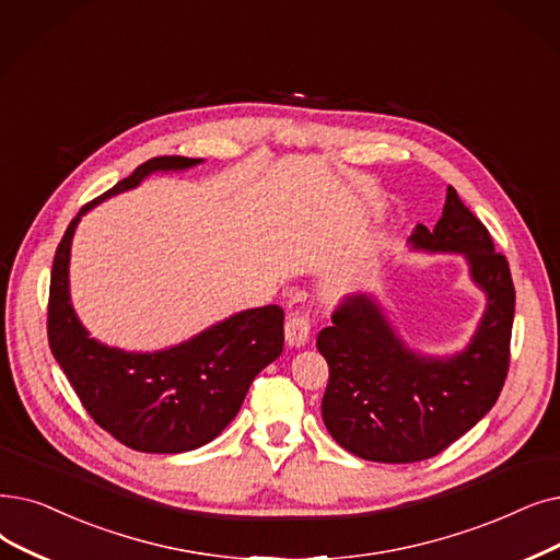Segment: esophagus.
Instances as JSON below:
<instances>
[{
  "instance_id": "obj_1",
  "label": "esophagus",
  "mask_w": 560,
  "mask_h": 560,
  "mask_svg": "<svg viewBox=\"0 0 560 560\" xmlns=\"http://www.w3.org/2000/svg\"><path fill=\"white\" fill-rule=\"evenodd\" d=\"M311 323L304 313H290L285 320V343L290 348H302L308 343Z\"/></svg>"
}]
</instances>
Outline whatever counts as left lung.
I'll return each instance as SVG.
<instances>
[{
	"instance_id": "obj_1",
	"label": "left lung",
	"mask_w": 560,
	"mask_h": 560,
	"mask_svg": "<svg viewBox=\"0 0 560 560\" xmlns=\"http://www.w3.org/2000/svg\"><path fill=\"white\" fill-rule=\"evenodd\" d=\"M407 245L421 254L465 258L485 308L469 343L451 354L411 348L377 293L350 298L318 334L329 384L323 421L357 457L386 465L428 459L469 432L494 407L508 373L515 288L505 256L448 187L442 220L423 224Z\"/></svg>"
}]
</instances>
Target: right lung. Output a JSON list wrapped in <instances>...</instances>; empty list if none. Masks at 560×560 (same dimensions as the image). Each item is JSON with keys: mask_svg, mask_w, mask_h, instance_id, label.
Listing matches in <instances>:
<instances>
[{"mask_svg": "<svg viewBox=\"0 0 560 560\" xmlns=\"http://www.w3.org/2000/svg\"><path fill=\"white\" fill-rule=\"evenodd\" d=\"M203 162L164 155L137 166L78 212L52 265L47 311L52 354L91 419L141 453L176 455L212 442L235 419L254 377L283 350V311L277 304L237 311L183 343L137 352L91 338L70 302V249L82 217L153 174H180Z\"/></svg>", "mask_w": 560, "mask_h": 560, "instance_id": "1", "label": "right lung"}]
</instances>
